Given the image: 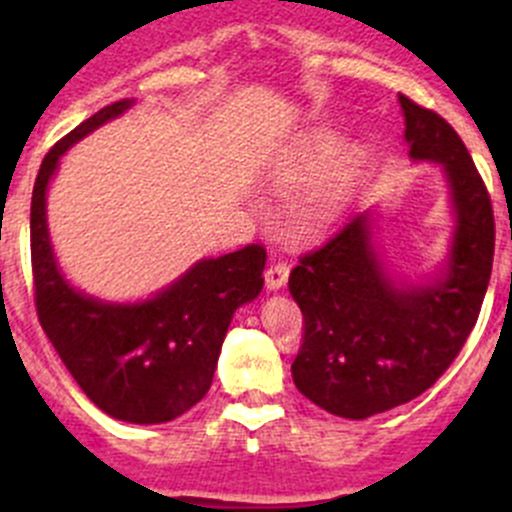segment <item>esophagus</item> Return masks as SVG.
Returning a JSON list of instances; mask_svg holds the SVG:
<instances>
[{
	"mask_svg": "<svg viewBox=\"0 0 512 512\" xmlns=\"http://www.w3.org/2000/svg\"><path fill=\"white\" fill-rule=\"evenodd\" d=\"M287 280H289V265H287V262H272V265L265 270L267 289L285 287Z\"/></svg>",
	"mask_w": 512,
	"mask_h": 512,
	"instance_id": "esophagus-1",
	"label": "esophagus"
}]
</instances>
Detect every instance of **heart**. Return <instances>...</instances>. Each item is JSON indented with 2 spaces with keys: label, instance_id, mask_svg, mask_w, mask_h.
Instances as JSON below:
<instances>
[{
  "label": "heart",
  "instance_id": "b5f03b06",
  "mask_svg": "<svg viewBox=\"0 0 512 512\" xmlns=\"http://www.w3.org/2000/svg\"><path fill=\"white\" fill-rule=\"evenodd\" d=\"M332 153H334V143L332 141L319 143V146L314 148L312 158H309V168H322V165L327 163L329 158H332ZM339 193H342V190H339V185H332V188H329L327 193H324L322 198H319V205H322V208H332V205L337 203Z\"/></svg>",
  "mask_w": 512,
  "mask_h": 512
}]
</instances>
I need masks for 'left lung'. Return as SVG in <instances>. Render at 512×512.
<instances>
[{
  "mask_svg": "<svg viewBox=\"0 0 512 512\" xmlns=\"http://www.w3.org/2000/svg\"><path fill=\"white\" fill-rule=\"evenodd\" d=\"M399 103L409 156L443 165L456 232L446 275L431 285L389 280L366 213L299 257L289 292L304 334L292 379L309 401L342 418L384 414L431 389L476 327L493 270V205L471 153L436 111L404 94Z\"/></svg>",
  "mask_w": 512,
  "mask_h": 512,
  "instance_id": "left-lung-1",
  "label": "left lung"
}]
</instances>
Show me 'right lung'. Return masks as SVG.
I'll return each mask as SVG.
<instances>
[{"instance_id":"obj_1","label":"right lung","mask_w":512,"mask_h":512,"mask_svg":"<svg viewBox=\"0 0 512 512\" xmlns=\"http://www.w3.org/2000/svg\"><path fill=\"white\" fill-rule=\"evenodd\" d=\"M133 98L101 108L41 160L32 193V275L39 324L76 384L101 411L128 423H165L193 409L213 384L232 314L265 285L262 245L200 260L138 304L76 292L59 272L46 230V185L79 138L121 116Z\"/></svg>"}]
</instances>
